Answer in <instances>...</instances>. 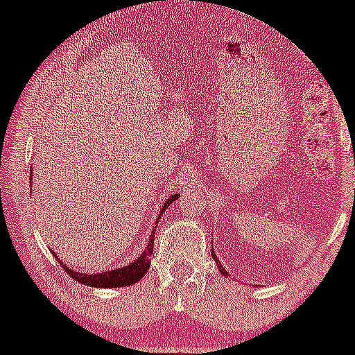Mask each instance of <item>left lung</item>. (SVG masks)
<instances>
[{
    "mask_svg": "<svg viewBox=\"0 0 355 355\" xmlns=\"http://www.w3.org/2000/svg\"><path fill=\"white\" fill-rule=\"evenodd\" d=\"M211 252H213V249H211ZM213 257H214V261H216V266H218V271H220L221 275H223V277H230V273H228L227 270H225L223 266H221V263H220V259H218V256L216 254H213Z\"/></svg>",
    "mask_w": 355,
    "mask_h": 355,
    "instance_id": "obj_1",
    "label": "left lung"
}]
</instances>
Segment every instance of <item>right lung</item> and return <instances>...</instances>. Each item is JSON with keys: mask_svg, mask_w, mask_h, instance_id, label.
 I'll use <instances>...</instances> for the list:
<instances>
[{"mask_svg": "<svg viewBox=\"0 0 355 355\" xmlns=\"http://www.w3.org/2000/svg\"><path fill=\"white\" fill-rule=\"evenodd\" d=\"M31 177H32V170H31ZM178 198H180V192H178V194L170 196V198L166 199V202H164L163 207H161V213H159V216H157L156 225H155V228H153L151 237H149V242H148V245H146L144 252H142L137 259L132 261V263L125 264L123 268H116V270H108V271H103V273L91 275V273H80V271H73L71 268H68L67 264H63L62 261H60V264H62L63 270L67 271V275H70L75 282H78V284H82V285H87V287L116 288V287H128V285L137 284V282L141 280L146 273H148L149 266H151V254H153V247H155V234H156L157 221H159L161 214L168 209V206H170L173 200H177ZM53 256H55L56 259H60V257L56 256V252H53Z\"/></svg>", "mask_w": 355, "mask_h": 355, "instance_id": "add662e5", "label": "right lung"}]
</instances>
